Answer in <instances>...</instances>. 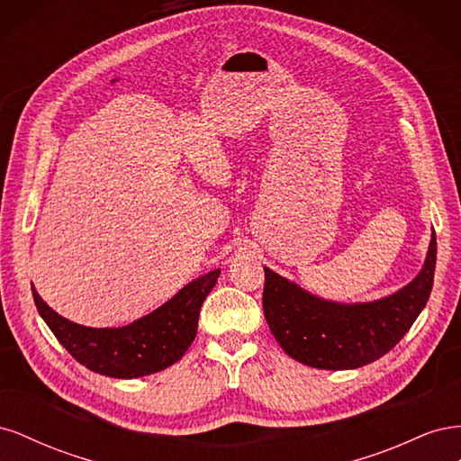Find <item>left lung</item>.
<instances>
[{"label": "left lung", "mask_w": 461, "mask_h": 461, "mask_svg": "<svg viewBox=\"0 0 461 461\" xmlns=\"http://www.w3.org/2000/svg\"><path fill=\"white\" fill-rule=\"evenodd\" d=\"M437 236L421 273L396 294L371 303L319 300L265 267L263 313L276 342L303 366L356 369L383 357L410 330L432 290Z\"/></svg>", "instance_id": "obj_1"}]
</instances>
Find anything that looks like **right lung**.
I'll return each mask as SVG.
<instances>
[{
  "instance_id": "right-lung-1",
  "label": "right lung",
  "mask_w": 461,
  "mask_h": 461,
  "mask_svg": "<svg viewBox=\"0 0 461 461\" xmlns=\"http://www.w3.org/2000/svg\"><path fill=\"white\" fill-rule=\"evenodd\" d=\"M221 271L186 285L159 310L121 329H90L55 313L32 288L38 313L78 364L113 379L163 371L185 356L196 339L200 308Z\"/></svg>"
}]
</instances>
